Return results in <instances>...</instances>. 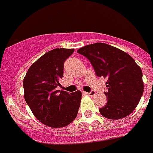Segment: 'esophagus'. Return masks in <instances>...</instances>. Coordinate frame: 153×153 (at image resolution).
I'll return each instance as SVG.
<instances>
[{
    "instance_id": "1",
    "label": "esophagus",
    "mask_w": 153,
    "mask_h": 153,
    "mask_svg": "<svg viewBox=\"0 0 153 153\" xmlns=\"http://www.w3.org/2000/svg\"><path fill=\"white\" fill-rule=\"evenodd\" d=\"M86 95H88V96H94V95H95V91H94V90H92V91H90L89 93H85Z\"/></svg>"
}]
</instances>
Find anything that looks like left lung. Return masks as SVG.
<instances>
[{"label":"left lung","mask_w":153,"mask_h":153,"mask_svg":"<svg viewBox=\"0 0 153 153\" xmlns=\"http://www.w3.org/2000/svg\"><path fill=\"white\" fill-rule=\"evenodd\" d=\"M77 53L89 59L98 77L108 79V100L100 114L120 120L133 112L144 91L142 71L134 59L120 48L100 42L82 47Z\"/></svg>","instance_id":"8db88e82"}]
</instances>
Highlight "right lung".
<instances>
[{
  "label": "right lung",
  "mask_w": 153,
  "mask_h": 153,
  "mask_svg": "<svg viewBox=\"0 0 153 153\" xmlns=\"http://www.w3.org/2000/svg\"><path fill=\"white\" fill-rule=\"evenodd\" d=\"M74 48H54L37 59L23 79L24 98L37 120L45 126L60 128L76 118L82 99L79 90H57L64 76V61Z\"/></svg>",
  "instance_id": "1"
}]
</instances>
